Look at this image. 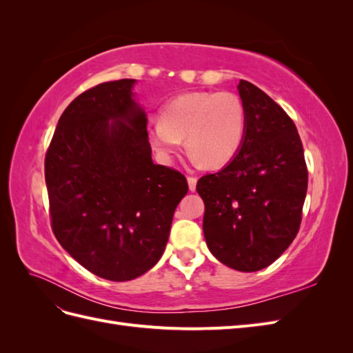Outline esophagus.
<instances>
[{"label":"esophagus","mask_w":353,"mask_h":353,"mask_svg":"<svg viewBox=\"0 0 353 353\" xmlns=\"http://www.w3.org/2000/svg\"><path fill=\"white\" fill-rule=\"evenodd\" d=\"M187 181H188V188H190V191H194V190H196V185H197V178H196V176H188Z\"/></svg>","instance_id":"1"}]
</instances>
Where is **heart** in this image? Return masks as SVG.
I'll list each match as a JSON object with an SVG mask.
<instances>
[{
	"label": "heart",
	"mask_w": 353,
	"mask_h": 353,
	"mask_svg": "<svg viewBox=\"0 0 353 353\" xmlns=\"http://www.w3.org/2000/svg\"><path fill=\"white\" fill-rule=\"evenodd\" d=\"M245 109L237 94L194 91L181 94L160 110V121H150L145 137L156 156L169 162L185 138L191 157L210 168L227 165L244 140Z\"/></svg>",
	"instance_id": "1"
}]
</instances>
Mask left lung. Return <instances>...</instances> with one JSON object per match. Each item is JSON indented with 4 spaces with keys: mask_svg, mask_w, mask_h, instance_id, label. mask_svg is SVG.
I'll return each instance as SVG.
<instances>
[{
    "mask_svg": "<svg viewBox=\"0 0 353 353\" xmlns=\"http://www.w3.org/2000/svg\"><path fill=\"white\" fill-rule=\"evenodd\" d=\"M239 94L245 132L231 162L201 176L203 232L209 250L241 272L270 266L301 227L307 190L303 145L296 125L279 104L248 81Z\"/></svg>",
    "mask_w": 353,
    "mask_h": 353,
    "instance_id": "obj_1",
    "label": "left lung"
}]
</instances>
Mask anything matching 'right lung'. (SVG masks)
I'll return each instance as SVG.
<instances>
[{
	"instance_id": "obj_1",
	"label": "right lung",
	"mask_w": 353,
	"mask_h": 353,
	"mask_svg": "<svg viewBox=\"0 0 353 353\" xmlns=\"http://www.w3.org/2000/svg\"><path fill=\"white\" fill-rule=\"evenodd\" d=\"M135 79L104 82L60 116L46 154L51 228L72 258L130 281L162 258L185 176L154 165Z\"/></svg>"
}]
</instances>
